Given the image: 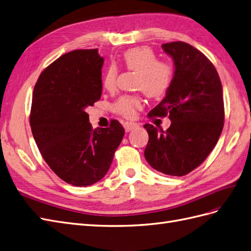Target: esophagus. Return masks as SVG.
I'll return each instance as SVG.
<instances>
[{"label":"esophagus","instance_id":"obj_1","mask_svg":"<svg viewBox=\"0 0 251 251\" xmlns=\"http://www.w3.org/2000/svg\"><path fill=\"white\" fill-rule=\"evenodd\" d=\"M139 125L137 123H134V122H126V123L124 124V128L126 131H130L132 129H134V128H137Z\"/></svg>","mask_w":251,"mask_h":251}]
</instances>
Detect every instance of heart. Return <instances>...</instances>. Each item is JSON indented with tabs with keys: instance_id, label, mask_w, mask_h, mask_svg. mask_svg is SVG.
I'll return each mask as SVG.
<instances>
[{
	"instance_id": "obj_1",
	"label": "heart",
	"mask_w": 251,
	"mask_h": 251,
	"mask_svg": "<svg viewBox=\"0 0 251 251\" xmlns=\"http://www.w3.org/2000/svg\"><path fill=\"white\" fill-rule=\"evenodd\" d=\"M123 66L136 72L134 87L142 90L149 98H159L165 93L173 78V68L170 63L157 60L155 52L147 47H138L127 50L121 58ZM118 69L109 66L102 76V86L107 90L115 87ZM141 107L139 95H123L114 102L115 112L126 118L133 117Z\"/></svg>"
}]
</instances>
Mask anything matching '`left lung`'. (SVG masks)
Wrapping results in <instances>:
<instances>
[{"instance_id":"1","label":"left lung","mask_w":251,"mask_h":251,"mask_svg":"<svg viewBox=\"0 0 251 251\" xmlns=\"http://www.w3.org/2000/svg\"><path fill=\"white\" fill-rule=\"evenodd\" d=\"M162 49L174 60V76L149 117L169 115L172 123L165 131L144 125L150 137L144 156L158 172L184 176L204 161L221 136L223 88L216 69L201 50L182 41L164 43Z\"/></svg>"}]
</instances>
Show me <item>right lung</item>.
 <instances>
[{
  "label": "right lung",
  "mask_w": 251,
  "mask_h": 251,
  "mask_svg": "<svg viewBox=\"0 0 251 251\" xmlns=\"http://www.w3.org/2000/svg\"><path fill=\"white\" fill-rule=\"evenodd\" d=\"M102 64L98 49L72 50L50 63L34 88L29 122L36 144L50 170L75 187L107 174L125 133L117 120L95 129L89 123L86 108L100 99Z\"/></svg>",
  "instance_id": "1"
}]
</instances>
